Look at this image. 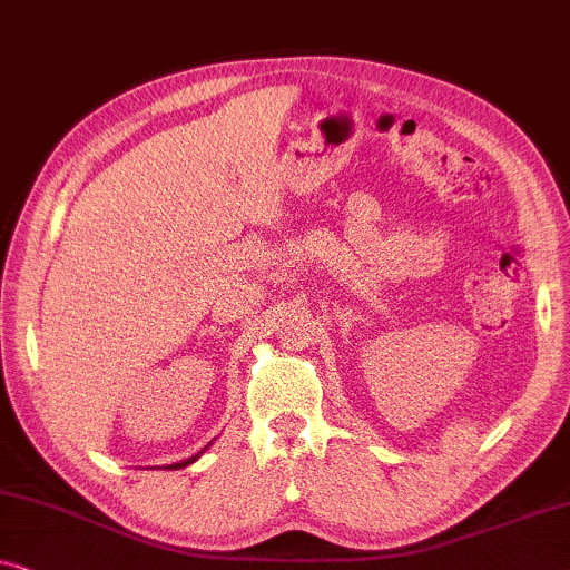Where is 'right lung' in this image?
Segmentation results:
<instances>
[{
  "label": "right lung",
  "mask_w": 570,
  "mask_h": 570,
  "mask_svg": "<svg viewBox=\"0 0 570 570\" xmlns=\"http://www.w3.org/2000/svg\"><path fill=\"white\" fill-rule=\"evenodd\" d=\"M199 456V454H197ZM197 456H191V459H186V462H181V464H174V470H181V466H186V464H191L194 462V459H197Z\"/></svg>",
  "instance_id": "right-lung-1"
}]
</instances>
